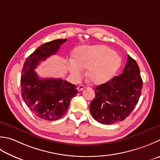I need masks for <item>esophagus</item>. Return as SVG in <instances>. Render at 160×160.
<instances>
[{
  "label": "esophagus",
  "instance_id": "esophagus-1",
  "mask_svg": "<svg viewBox=\"0 0 160 160\" xmlns=\"http://www.w3.org/2000/svg\"><path fill=\"white\" fill-rule=\"evenodd\" d=\"M84 88H85V86L84 85H82V84H81V85H79L78 87V92H80V91H82V90H83Z\"/></svg>",
  "mask_w": 160,
  "mask_h": 160
}]
</instances>
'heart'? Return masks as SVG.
<instances>
[{"label":"heart","instance_id":"b5f03b06","mask_svg":"<svg viewBox=\"0 0 160 160\" xmlns=\"http://www.w3.org/2000/svg\"><path fill=\"white\" fill-rule=\"evenodd\" d=\"M121 58L113 50L103 45L80 46L73 53V59L67 64L74 76H79L87 68V77L93 84L100 85L108 82L119 69Z\"/></svg>","mask_w":160,"mask_h":160}]
</instances>
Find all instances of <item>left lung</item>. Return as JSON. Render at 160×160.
I'll return each instance as SVG.
<instances>
[{
    "label": "left lung",
    "instance_id": "left-lung-1",
    "mask_svg": "<svg viewBox=\"0 0 160 160\" xmlns=\"http://www.w3.org/2000/svg\"><path fill=\"white\" fill-rule=\"evenodd\" d=\"M143 86L137 62L128 56L123 73L95 88L90 112L95 120L105 125L123 121L135 108Z\"/></svg>",
    "mask_w": 160,
    "mask_h": 160
}]
</instances>
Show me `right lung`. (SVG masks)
<instances>
[{
  "label": "right lung",
  "mask_w": 160,
  "mask_h": 160,
  "mask_svg": "<svg viewBox=\"0 0 160 160\" xmlns=\"http://www.w3.org/2000/svg\"><path fill=\"white\" fill-rule=\"evenodd\" d=\"M67 41L56 39L41 45L26 58L22 68V98L30 111L43 120L56 121L61 118L78 93L75 84L61 78H41L34 71L41 62L55 55Z\"/></svg>",
  "instance_id": "add662e5"
}]
</instances>
